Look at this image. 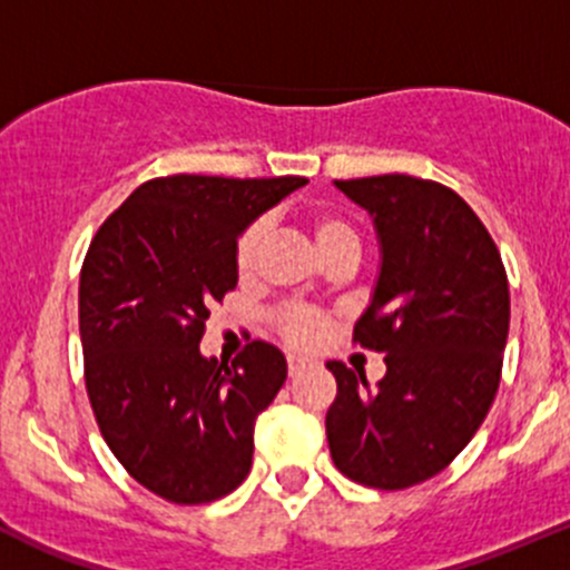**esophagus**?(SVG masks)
Returning a JSON list of instances; mask_svg holds the SVG:
<instances>
[{"mask_svg":"<svg viewBox=\"0 0 570 570\" xmlns=\"http://www.w3.org/2000/svg\"><path fill=\"white\" fill-rule=\"evenodd\" d=\"M304 367H307V360H304V356H298V354H287V373L291 375H298L304 371Z\"/></svg>","mask_w":570,"mask_h":570,"instance_id":"obj_1","label":"esophagus"}]
</instances>
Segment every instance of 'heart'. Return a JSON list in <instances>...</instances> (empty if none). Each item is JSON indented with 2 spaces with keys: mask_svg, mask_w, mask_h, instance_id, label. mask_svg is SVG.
<instances>
[{
  "mask_svg": "<svg viewBox=\"0 0 570 570\" xmlns=\"http://www.w3.org/2000/svg\"><path fill=\"white\" fill-rule=\"evenodd\" d=\"M313 233L318 242L321 252H328L332 246L340 244H356L354 227L345 219L332 214H315L313 216ZM263 236H266V222L255 219L244 227L242 236L236 242V272L249 274L257 263V252H261ZM274 324L287 343L296 345H313L324 337L326 318L313 307H302V304H287L274 313Z\"/></svg>",
  "mask_w": 570,
  "mask_h": 570,
  "instance_id": "heart-1",
  "label": "heart"
}]
</instances>
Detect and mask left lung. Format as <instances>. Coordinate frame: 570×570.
<instances>
[{
    "label": "left lung",
    "instance_id": "left-lung-1",
    "mask_svg": "<svg viewBox=\"0 0 570 570\" xmlns=\"http://www.w3.org/2000/svg\"><path fill=\"white\" fill-rule=\"evenodd\" d=\"M334 184L371 210L381 238L379 285L354 343L381 351L386 375L371 386L326 362L337 381L328 450L356 483L412 489L453 463L494 403L508 274L480 216L444 184L401 173Z\"/></svg>",
    "mask_w": 570,
    "mask_h": 570
}]
</instances>
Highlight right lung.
<instances>
[{
    "label": "right lung",
    "instance_id": "right-lung-1",
    "mask_svg": "<svg viewBox=\"0 0 570 570\" xmlns=\"http://www.w3.org/2000/svg\"><path fill=\"white\" fill-rule=\"evenodd\" d=\"M304 184L167 175L92 236L79 277L87 397L115 459L161 500H222L249 474L255 420L285 384V356L252 340L227 365L205 360L199 340L210 304L238 283V233Z\"/></svg>",
    "mask_w": 570,
    "mask_h": 570
}]
</instances>
